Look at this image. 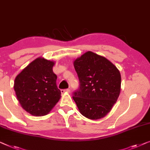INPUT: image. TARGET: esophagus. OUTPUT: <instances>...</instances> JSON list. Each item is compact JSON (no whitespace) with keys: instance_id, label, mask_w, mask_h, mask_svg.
I'll return each instance as SVG.
<instances>
[{"instance_id":"1","label":"esophagus","mask_w":150,"mask_h":150,"mask_svg":"<svg viewBox=\"0 0 150 150\" xmlns=\"http://www.w3.org/2000/svg\"><path fill=\"white\" fill-rule=\"evenodd\" d=\"M70 90L68 88V89H62L61 90V93H62V94H64V93H70Z\"/></svg>"}]
</instances>
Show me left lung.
Masks as SVG:
<instances>
[{
	"label": "left lung",
	"mask_w": 150,
	"mask_h": 150,
	"mask_svg": "<svg viewBox=\"0 0 150 150\" xmlns=\"http://www.w3.org/2000/svg\"><path fill=\"white\" fill-rule=\"evenodd\" d=\"M79 76V89L73 99L82 115L91 120L105 117L116 103L120 93L118 69L105 57L87 51L74 61Z\"/></svg>",
	"instance_id": "left-lung-1"
}]
</instances>
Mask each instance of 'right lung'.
<instances>
[{
	"instance_id": "add662e5",
	"label": "right lung",
	"mask_w": 150,
	"mask_h": 150,
	"mask_svg": "<svg viewBox=\"0 0 150 150\" xmlns=\"http://www.w3.org/2000/svg\"><path fill=\"white\" fill-rule=\"evenodd\" d=\"M55 62L38 57L17 74L14 81L17 99L23 110L34 116L48 114L61 98L53 71Z\"/></svg>"
}]
</instances>
